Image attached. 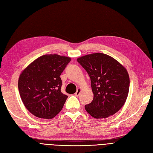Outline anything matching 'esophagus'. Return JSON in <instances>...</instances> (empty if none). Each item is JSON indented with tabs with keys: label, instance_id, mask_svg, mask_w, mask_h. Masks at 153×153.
Here are the masks:
<instances>
[{
	"label": "esophagus",
	"instance_id": "obj_1",
	"mask_svg": "<svg viewBox=\"0 0 153 153\" xmlns=\"http://www.w3.org/2000/svg\"><path fill=\"white\" fill-rule=\"evenodd\" d=\"M81 88H78V89L76 91V92H75V96H79V94H80V92H81Z\"/></svg>",
	"mask_w": 153,
	"mask_h": 153
}]
</instances>
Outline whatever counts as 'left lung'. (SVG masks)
I'll list each match as a JSON object with an SVG mask.
<instances>
[{"label":"left lung","mask_w":153,"mask_h":153,"mask_svg":"<svg viewBox=\"0 0 153 153\" xmlns=\"http://www.w3.org/2000/svg\"><path fill=\"white\" fill-rule=\"evenodd\" d=\"M91 78L94 98L85 105L87 112L96 119L106 118L122 108L128 95L129 78L121 63L102 53L84 55L76 59Z\"/></svg>","instance_id":"8db88e82"}]
</instances>
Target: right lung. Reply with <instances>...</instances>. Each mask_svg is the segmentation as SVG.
<instances>
[{"label": "right lung", "instance_id": "right-lung-1", "mask_svg": "<svg viewBox=\"0 0 153 153\" xmlns=\"http://www.w3.org/2000/svg\"><path fill=\"white\" fill-rule=\"evenodd\" d=\"M71 61L69 57L44 55L25 68L18 79L22 102L41 119H52L61 112L68 96L61 92V73Z\"/></svg>", "mask_w": 153, "mask_h": 153}]
</instances>
